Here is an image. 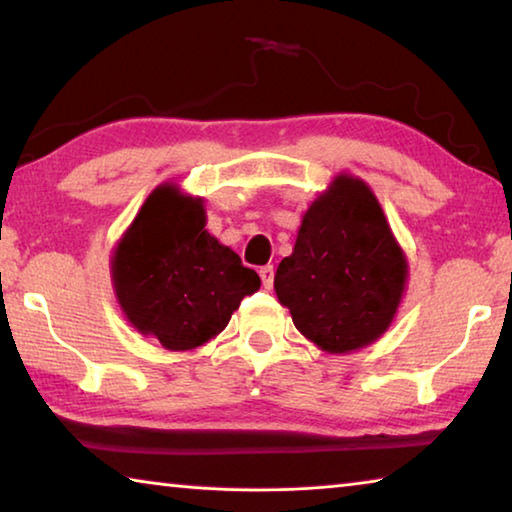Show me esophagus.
<instances>
[{
	"instance_id": "obj_1",
	"label": "esophagus",
	"mask_w": 512,
	"mask_h": 512,
	"mask_svg": "<svg viewBox=\"0 0 512 512\" xmlns=\"http://www.w3.org/2000/svg\"><path fill=\"white\" fill-rule=\"evenodd\" d=\"M259 277H262L264 289H271V287H273V277H275L273 266H271V264H266V266L259 268Z\"/></svg>"
}]
</instances>
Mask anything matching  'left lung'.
Here are the masks:
<instances>
[{
    "label": "left lung",
    "instance_id": "1",
    "mask_svg": "<svg viewBox=\"0 0 512 512\" xmlns=\"http://www.w3.org/2000/svg\"><path fill=\"white\" fill-rule=\"evenodd\" d=\"M406 280L409 262L377 196L361 178L339 173L302 214L273 287L305 339L348 354L391 327Z\"/></svg>",
    "mask_w": 512,
    "mask_h": 512
}]
</instances>
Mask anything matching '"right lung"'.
<instances>
[{
    "label": "right lung",
    "mask_w": 512,
    "mask_h": 512,
    "mask_svg": "<svg viewBox=\"0 0 512 512\" xmlns=\"http://www.w3.org/2000/svg\"><path fill=\"white\" fill-rule=\"evenodd\" d=\"M205 223L203 198L164 183L112 250V287L126 320L171 352L212 341L262 284Z\"/></svg>",
    "instance_id": "add662e5"
}]
</instances>
